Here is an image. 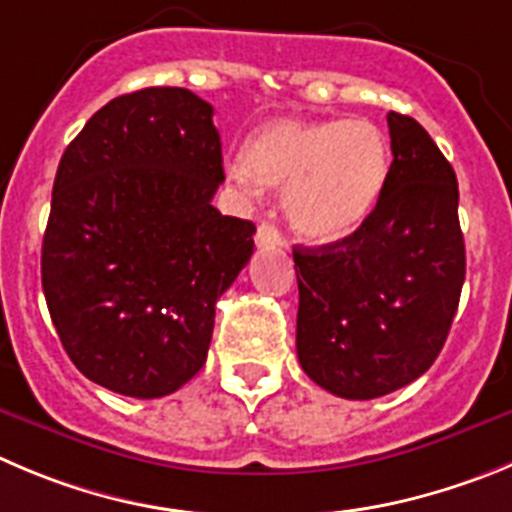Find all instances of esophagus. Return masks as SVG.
<instances>
[{
  "instance_id": "34e87169",
  "label": "esophagus",
  "mask_w": 512,
  "mask_h": 512,
  "mask_svg": "<svg viewBox=\"0 0 512 512\" xmlns=\"http://www.w3.org/2000/svg\"><path fill=\"white\" fill-rule=\"evenodd\" d=\"M255 242L257 247H262V250H270V247L283 245V234H280V229L272 222H260L257 224Z\"/></svg>"
}]
</instances>
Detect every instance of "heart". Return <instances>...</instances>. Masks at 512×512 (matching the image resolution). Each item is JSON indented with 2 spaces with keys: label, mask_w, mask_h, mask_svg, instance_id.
<instances>
[{
  "label": "heart",
  "mask_w": 512,
  "mask_h": 512,
  "mask_svg": "<svg viewBox=\"0 0 512 512\" xmlns=\"http://www.w3.org/2000/svg\"><path fill=\"white\" fill-rule=\"evenodd\" d=\"M389 171V138L376 123L326 118L260 128L229 174L245 189H285L295 232L328 245L364 227L384 197Z\"/></svg>",
  "instance_id": "1"
}]
</instances>
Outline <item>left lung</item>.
Wrapping results in <instances>:
<instances>
[{
    "mask_svg": "<svg viewBox=\"0 0 512 512\" xmlns=\"http://www.w3.org/2000/svg\"><path fill=\"white\" fill-rule=\"evenodd\" d=\"M389 184L346 240L295 247L298 361L343 399L412 384L442 351L465 283L457 176L414 118L391 111Z\"/></svg>",
    "mask_w": 512,
    "mask_h": 512,
    "instance_id": "left-lung-1",
    "label": "left lung"
}]
</instances>
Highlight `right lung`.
<instances>
[{
	"mask_svg": "<svg viewBox=\"0 0 512 512\" xmlns=\"http://www.w3.org/2000/svg\"><path fill=\"white\" fill-rule=\"evenodd\" d=\"M214 108L186 88L105 103L55 174L42 290L83 376L136 399L184 386L207 361L217 300L255 224L212 207L224 181Z\"/></svg>",
	"mask_w": 512,
	"mask_h": 512,
	"instance_id": "right-lung-1",
	"label": "right lung"
}]
</instances>
